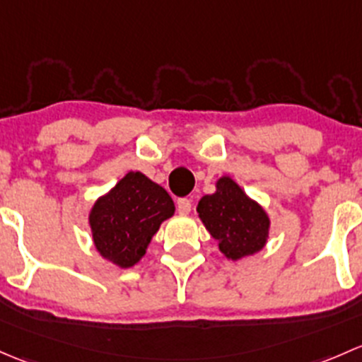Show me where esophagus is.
Returning <instances> with one entry per match:
<instances>
[{"mask_svg": "<svg viewBox=\"0 0 362 362\" xmlns=\"http://www.w3.org/2000/svg\"><path fill=\"white\" fill-rule=\"evenodd\" d=\"M177 212H180V214H182V216H186V214H189V211H192V200L189 199H180L177 200Z\"/></svg>", "mask_w": 362, "mask_h": 362, "instance_id": "1", "label": "esophagus"}]
</instances>
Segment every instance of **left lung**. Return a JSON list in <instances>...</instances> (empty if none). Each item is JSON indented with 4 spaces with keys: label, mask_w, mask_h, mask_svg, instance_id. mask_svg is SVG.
<instances>
[{
    "label": "left lung",
    "mask_w": 362,
    "mask_h": 362,
    "mask_svg": "<svg viewBox=\"0 0 362 362\" xmlns=\"http://www.w3.org/2000/svg\"><path fill=\"white\" fill-rule=\"evenodd\" d=\"M197 212L219 251L232 262L256 255L267 245L270 216L230 176L218 177L216 192L199 200Z\"/></svg>",
    "instance_id": "left-lung-1"
}]
</instances>
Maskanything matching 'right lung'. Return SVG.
I'll use <instances>...</instances> for the list:
<instances>
[{
	"label": "right lung",
	"instance_id": "add662e5",
	"mask_svg": "<svg viewBox=\"0 0 362 362\" xmlns=\"http://www.w3.org/2000/svg\"><path fill=\"white\" fill-rule=\"evenodd\" d=\"M174 211L173 199L162 186L143 173L130 170L88 211L95 251L115 267H134Z\"/></svg>",
	"mask_w": 362,
	"mask_h": 362
}]
</instances>
